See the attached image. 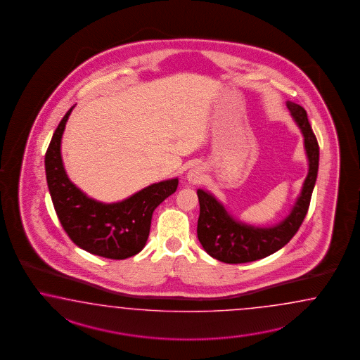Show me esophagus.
<instances>
[{"label": "esophagus", "mask_w": 360, "mask_h": 360, "mask_svg": "<svg viewBox=\"0 0 360 360\" xmlns=\"http://www.w3.org/2000/svg\"><path fill=\"white\" fill-rule=\"evenodd\" d=\"M202 176H203V170L202 167L199 166H195L193 169H190V172L187 173V178L191 184H198L202 181Z\"/></svg>", "instance_id": "esophagus-1"}]
</instances>
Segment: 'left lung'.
I'll list each match as a JSON object with an SVG mask.
<instances>
[{
    "label": "left lung",
    "instance_id": "left-lung-1",
    "mask_svg": "<svg viewBox=\"0 0 360 360\" xmlns=\"http://www.w3.org/2000/svg\"><path fill=\"white\" fill-rule=\"evenodd\" d=\"M287 107L304 136L309 172L304 181L302 194L283 221L270 228H258L234 220L224 205L210 193L198 190L200 214L198 219V238L212 258L224 263L253 262L282 249L299 231L311 203L316 185L320 148L311 131L307 111L300 105L287 102Z\"/></svg>",
    "mask_w": 360,
    "mask_h": 360
}]
</instances>
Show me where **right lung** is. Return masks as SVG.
I'll use <instances>...</instances> for the list:
<instances>
[{
	"instance_id": "right-lung-1",
	"label": "right lung",
	"mask_w": 360,
	"mask_h": 360,
	"mask_svg": "<svg viewBox=\"0 0 360 360\" xmlns=\"http://www.w3.org/2000/svg\"><path fill=\"white\" fill-rule=\"evenodd\" d=\"M73 107L61 119L44 160L52 203L64 231L78 248L103 258L126 259L146 246L153 211L174 194L178 178L148 186L111 205L86 196L69 181L60 152L63 132Z\"/></svg>"
}]
</instances>
